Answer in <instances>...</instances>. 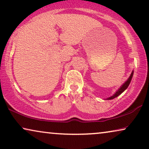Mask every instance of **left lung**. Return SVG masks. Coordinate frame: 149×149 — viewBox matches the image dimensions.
<instances>
[{
	"label": "left lung",
	"instance_id": "8db88e82",
	"mask_svg": "<svg viewBox=\"0 0 149 149\" xmlns=\"http://www.w3.org/2000/svg\"><path fill=\"white\" fill-rule=\"evenodd\" d=\"M133 74H134V70L132 71L131 74H130V76L129 78L127 79V80L125 81V83H123V85H121V87H119V89H117V91L114 93V94L113 95H111V97H108V98H107V100H113L114 98H115V97H117V96H119V95H121L122 93L125 90V89H127V88L128 87V86H129V85L130 84V83H131V81H132V77H133Z\"/></svg>",
	"mask_w": 149,
	"mask_h": 149
}]
</instances>
